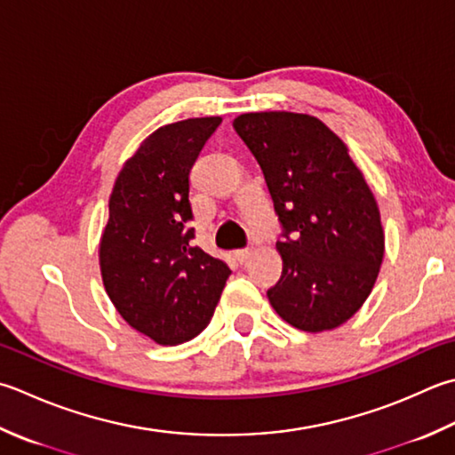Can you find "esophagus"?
<instances>
[{
    "label": "esophagus",
    "mask_w": 455,
    "mask_h": 455,
    "mask_svg": "<svg viewBox=\"0 0 455 455\" xmlns=\"http://www.w3.org/2000/svg\"><path fill=\"white\" fill-rule=\"evenodd\" d=\"M252 256H254V248H244V251H238V252H236L238 262H246V260H251Z\"/></svg>",
    "instance_id": "1"
}]
</instances>
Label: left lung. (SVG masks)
<instances>
[{
	"mask_svg": "<svg viewBox=\"0 0 455 455\" xmlns=\"http://www.w3.org/2000/svg\"><path fill=\"white\" fill-rule=\"evenodd\" d=\"M233 126L262 167L282 222L272 307L301 331L339 327L369 298L385 256L375 195L343 140L314 116L251 112Z\"/></svg>",
	"mask_w": 455,
	"mask_h": 455,
	"instance_id": "8db88e82",
	"label": "left lung"
}]
</instances>
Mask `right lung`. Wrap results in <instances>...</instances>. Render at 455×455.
I'll list each match as a JSON object with an SVG mask.
<instances>
[{
  "label": "right lung",
  "instance_id": "obj_1",
  "mask_svg": "<svg viewBox=\"0 0 455 455\" xmlns=\"http://www.w3.org/2000/svg\"><path fill=\"white\" fill-rule=\"evenodd\" d=\"M222 118H189L148 136L110 195L100 238L106 293L136 331L180 345L209 325L228 266L193 246L189 173Z\"/></svg>",
  "mask_w": 455,
  "mask_h": 455
}]
</instances>
